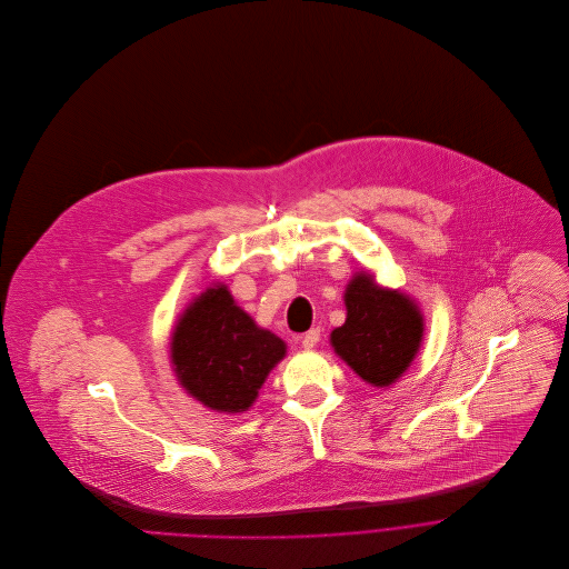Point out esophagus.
Returning <instances> with one entry per match:
<instances>
[{"label":"esophagus","mask_w":569,"mask_h":569,"mask_svg":"<svg viewBox=\"0 0 569 569\" xmlns=\"http://www.w3.org/2000/svg\"><path fill=\"white\" fill-rule=\"evenodd\" d=\"M318 340H320V329H318V327H313V329H309L307 333H302V336H300V343H302V348H305V350L316 348Z\"/></svg>","instance_id":"1"}]
</instances>
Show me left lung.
I'll use <instances>...</instances> for the list:
<instances>
[{
  "label": "left lung",
  "instance_id": "obj_1",
  "mask_svg": "<svg viewBox=\"0 0 569 569\" xmlns=\"http://www.w3.org/2000/svg\"><path fill=\"white\" fill-rule=\"evenodd\" d=\"M346 322L331 331V348L363 381L392 386L412 363L423 336L415 300L383 289L372 273H357L346 289Z\"/></svg>",
  "mask_w": 569,
  "mask_h": 569
}]
</instances>
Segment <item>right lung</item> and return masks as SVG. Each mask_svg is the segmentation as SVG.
Returning a JSON list of instances; mask_svg holds the SVG:
<instances>
[{"label":"right lung","mask_w":569,"mask_h":569,"mask_svg":"<svg viewBox=\"0 0 569 569\" xmlns=\"http://www.w3.org/2000/svg\"><path fill=\"white\" fill-rule=\"evenodd\" d=\"M287 352L256 325L226 284H212L181 313L170 343L177 381L210 410L244 412Z\"/></svg>","instance_id":"1"}]
</instances>
